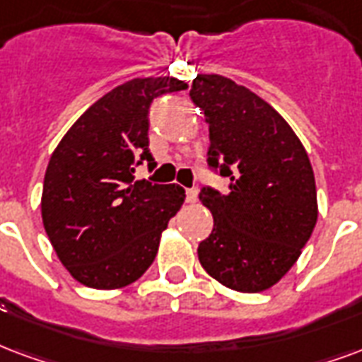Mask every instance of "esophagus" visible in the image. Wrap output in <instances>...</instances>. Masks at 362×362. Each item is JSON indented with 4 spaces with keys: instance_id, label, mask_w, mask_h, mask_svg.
Returning <instances> with one entry per match:
<instances>
[{
    "instance_id": "34e87169",
    "label": "esophagus",
    "mask_w": 362,
    "mask_h": 362,
    "mask_svg": "<svg viewBox=\"0 0 362 362\" xmlns=\"http://www.w3.org/2000/svg\"><path fill=\"white\" fill-rule=\"evenodd\" d=\"M186 199H188V203L197 202V189H195V188L186 189Z\"/></svg>"
}]
</instances>
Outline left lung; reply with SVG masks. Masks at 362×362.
<instances>
[{
    "mask_svg": "<svg viewBox=\"0 0 362 362\" xmlns=\"http://www.w3.org/2000/svg\"><path fill=\"white\" fill-rule=\"evenodd\" d=\"M189 98L209 124L207 165L228 176V192H199L215 226L199 263L226 288L257 293L293 267L317 224L309 155L290 124L245 86L197 74Z\"/></svg>",
    "mask_w": 362,
    "mask_h": 362,
    "instance_id": "obj_1",
    "label": "left lung"
}]
</instances>
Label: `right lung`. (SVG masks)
Instances as JSON below:
<instances>
[{
	"mask_svg": "<svg viewBox=\"0 0 362 362\" xmlns=\"http://www.w3.org/2000/svg\"><path fill=\"white\" fill-rule=\"evenodd\" d=\"M188 86L134 78L98 99L55 147L44 178L42 221L59 261L95 290L132 284L153 263L160 232L182 203L176 184L134 180L149 153V107Z\"/></svg>",
	"mask_w": 362,
	"mask_h": 362,
	"instance_id": "1",
	"label": "right lung"
}]
</instances>
